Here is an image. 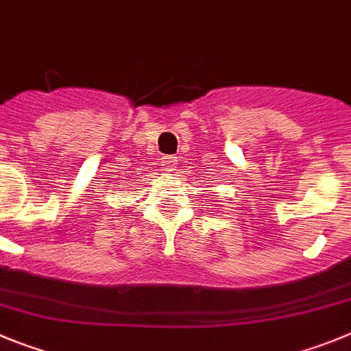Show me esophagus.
Wrapping results in <instances>:
<instances>
[{"mask_svg": "<svg viewBox=\"0 0 351 351\" xmlns=\"http://www.w3.org/2000/svg\"><path fill=\"white\" fill-rule=\"evenodd\" d=\"M176 162H178V160H176V156H172V154H169V156H163L162 158V165L165 167L167 170H172L173 165H176Z\"/></svg>", "mask_w": 351, "mask_h": 351, "instance_id": "obj_1", "label": "esophagus"}]
</instances>
